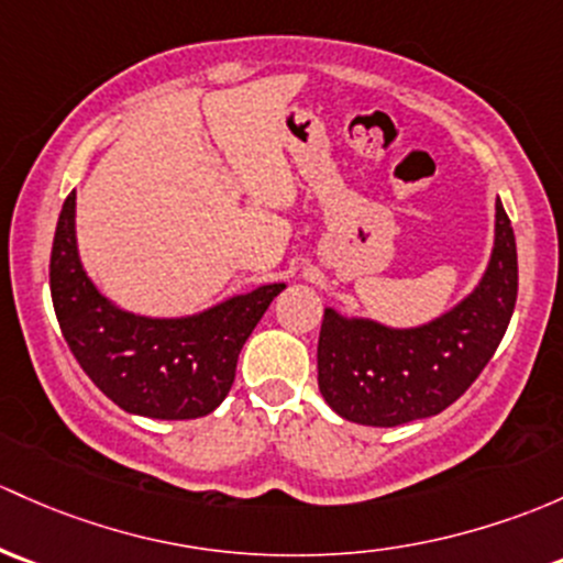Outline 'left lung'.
<instances>
[{"instance_id":"8db88e82","label":"left lung","mask_w":563,"mask_h":563,"mask_svg":"<svg viewBox=\"0 0 563 563\" xmlns=\"http://www.w3.org/2000/svg\"><path fill=\"white\" fill-rule=\"evenodd\" d=\"M518 251L496 199L494 251L483 280L453 310L416 329L345 318L327 307L318 336V388L336 416L401 426L451 407L499 347L516 310Z\"/></svg>"}]
</instances>
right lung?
Segmentation results:
<instances>
[{
	"mask_svg": "<svg viewBox=\"0 0 563 563\" xmlns=\"http://www.w3.org/2000/svg\"><path fill=\"white\" fill-rule=\"evenodd\" d=\"M286 283L186 318H145L97 291L75 240V191L56 223L51 297L69 351L121 410L158 421L202 418L227 399L242 345Z\"/></svg>",
	"mask_w": 563,
	"mask_h": 563,
	"instance_id": "obj_1",
	"label": "right lung"
}]
</instances>
